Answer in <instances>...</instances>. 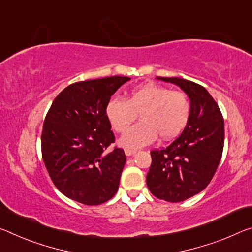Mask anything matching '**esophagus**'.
<instances>
[{
  "mask_svg": "<svg viewBox=\"0 0 252 252\" xmlns=\"http://www.w3.org/2000/svg\"><path fill=\"white\" fill-rule=\"evenodd\" d=\"M125 153H126V156H132V155H134L135 153H137V150H135V149H129V148H126V149L125 150Z\"/></svg>",
  "mask_w": 252,
  "mask_h": 252,
  "instance_id": "esophagus-1",
  "label": "esophagus"
}]
</instances>
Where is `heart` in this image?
Wrapping results in <instances>:
<instances>
[{
    "label": "heart",
    "mask_w": 252,
    "mask_h": 252,
    "mask_svg": "<svg viewBox=\"0 0 252 252\" xmlns=\"http://www.w3.org/2000/svg\"><path fill=\"white\" fill-rule=\"evenodd\" d=\"M191 103L183 92L171 91L154 83H146L130 92L127 99L111 98L106 115L117 132H125L140 113L141 122L121 138V145L137 149L153 142L157 134L170 140L185 129L189 121Z\"/></svg>",
    "instance_id": "obj_1"
}]
</instances>
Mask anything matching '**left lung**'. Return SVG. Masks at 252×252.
<instances>
[{
	"label": "left lung",
	"mask_w": 252,
	"mask_h": 252,
	"mask_svg": "<svg viewBox=\"0 0 252 252\" xmlns=\"http://www.w3.org/2000/svg\"><path fill=\"white\" fill-rule=\"evenodd\" d=\"M181 87L189 97V121L182 134L160 150L150 151L147 186L159 199L177 203L209 185L221 160L224 121L217 102L204 87L178 77H157Z\"/></svg>",
	"instance_id": "obj_1"
}]
</instances>
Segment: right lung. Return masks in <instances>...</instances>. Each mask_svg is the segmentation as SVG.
Instances as JSON below:
<instances>
[{"label":"right lung","mask_w":252,"mask_h":252,"mask_svg":"<svg viewBox=\"0 0 252 252\" xmlns=\"http://www.w3.org/2000/svg\"><path fill=\"white\" fill-rule=\"evenodd\" d=\"M126 76L77 82L54 99L41 133L42 159L55 186L68 198L98 205L114 196L126 160L121 148L105 153L115 138L106 105Z\"/></svg>","instance_id":"1"}]
</instances>
